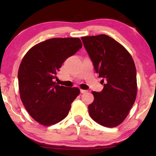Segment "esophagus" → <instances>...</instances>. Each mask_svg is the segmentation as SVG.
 Masks as SVG:
<instances>
[{
	"mask_svg": "<svg viewBox=\"0 0 156 156\" xmlns=\"http://www.w3.org/2000/svg\"><path fill=\"white\" fill-rule=\"evenodd\" d=\"M80 91H81V93H82V94H84V93L87 92V90H84V89H80Z\"/></svg>",
	"mask_w": 156,
	"mask_h": 156,
	"instance_id": "34e87169",
	"label": "esophagus"
}]
</instances>
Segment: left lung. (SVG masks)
Masks as SVG:
<instances>
[{
	"label": "left lung",
	"mask_w": 156,
	"mask_h": 156,
	"mask_svg": "<svg viewBox=\"0 0 156 156\" xmlns=\"http://www.w3.org/2000/svg\"><path fill=\"white\" fill-rule=\"evenodd\" d=\"M84 46L104 89L92 91L94 100L88 106L94 121L113 128L124 121L137 94L136 69L133 59L124 47L109 36L82 37Z\"/></svg>",
	"instance_id": "1"
}]
</instances>
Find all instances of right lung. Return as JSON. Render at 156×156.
Masks as SVG:
<instances>
[{
	"instance_id": "1",
	"label": "right lung",
	"mask_w": 156,
	"mask_h": 156,
	"mask_svg": "<svg viewBox=\"0 0 156 156\" xmlns=\"http://www.w3.org/2000/svg\"><path fill=\"white\" fill-rule=\"evenodd\" d=\"M82 48L79 38H52L33 46L23 57L18 74L20 99L40 124L63 120L80 94L78 88L59 86L54 79L64 62Z\"/></svg>"
}]
</instances>
